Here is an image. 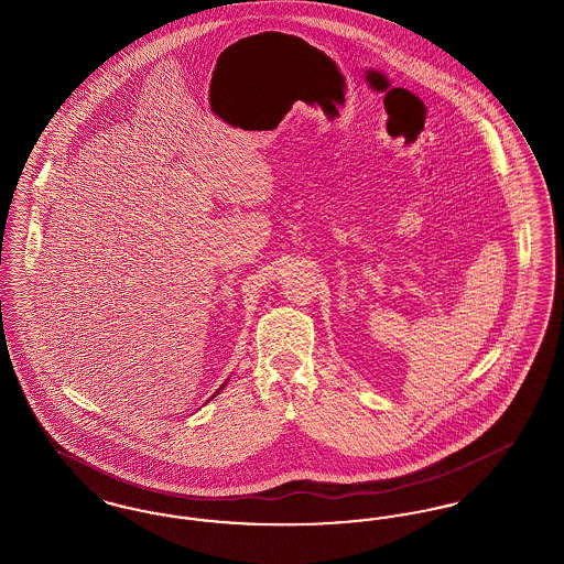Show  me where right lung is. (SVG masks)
Masks as SVG:
<instances>
[{
  "mask_svg": "<svg viewBox=\"0 0 564 564\" xmlns=\"http://www.w3.org/2000/svg\"><path fill=\"white\" fill-rule=\"evenodd\" d=\"M224 384H226V382H224ZM224 384H221V387H219V389H224ZM219 389H217V391H215V393H219ZM214 393V395H215Z\"/></svg>",
  "mask_w": 564,
  "mask_h": 564,
  "instance_id": "add662e5",
  "label": "right lung"
}]
</instances>
